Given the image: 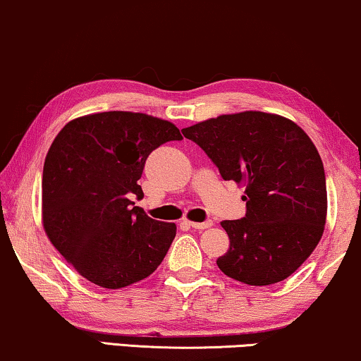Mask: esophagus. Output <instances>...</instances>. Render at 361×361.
Instances as JSON below:
<instances>
[{
    "instance_id": "34e87169",
    "label": "esophagus",
    "mask_w": 361,
    "mask_h": 361,
    "mask_svg": "<svg viewBox=\"0 0 361 361\" xmlns=\"http://www.w3.org/2000/svg\"><path fill=\"white\" fill-rule=\"evenodd\" d=\"M190 226L192 229H209L212 226V221H206V222H192L190 221Z\"/></svg>"
}]
</instances>
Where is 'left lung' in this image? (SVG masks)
<instances>
[{"label":"left lung","mask_w":361,"mask_h":361,"mask_svg":"<svg viewBox=\"0 0 361 361\" xmlns=\"http://www.w3.org/2000/svg\"><path fill=\"white\" fill-rule=\"evenodd\" d=\"M224 180L245 186V217L222 221L231 245L219 270L252 286L286 280L321 240L327 217L321 155L296 123L243 111L183 129Z\"/></svg>","instance_id":"left-lung-1"}]
</instances>
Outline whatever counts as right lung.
<instances>
[{
  "instance_id": "right-lung-1",
  "label": "right lung",
  "mask_w": 361,
  "mask_h": 361,
  "mask_svg": "<svg viewBox=\"0 0 361 361\" xmlns=\"http://www.w3.org/2000/svg\"><path fill=\"white\" fill-rule=\"evenodd\" d=\"M181 140L175 124L144 113L81 116L59 132L42 173V226L52 245L86 280L106 289L150 276L176 235L173 222L150 219L130 196L147 157Z\"/></svg>"
}]
</instances>
